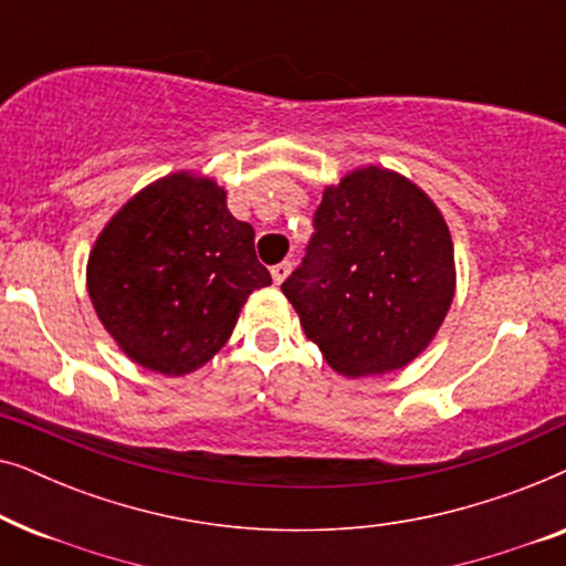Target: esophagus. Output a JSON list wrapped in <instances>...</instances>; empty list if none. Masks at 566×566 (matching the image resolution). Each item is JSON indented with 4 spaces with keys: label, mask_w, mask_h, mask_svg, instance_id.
<instances>
[{
    "label": "esophagus",
    "mask_w": 566,
    "mask_h": 566,
    "mask_svg": "<svg viewBox=\"0 0 566 566\" xmlns=\"http://www.w3.org/2000/svg\"><path fill=\"white\" fill-rule=\"evenodd\" d=\"M270 273H273V281H275V285H281L285 277L291 275V262L289 260H283V262H277V265L270 270Z\"/></svg>",
    "instance_id": "esophagus-1"
}]
</instances>
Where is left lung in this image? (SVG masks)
Listing matches in <instances>:
<instances>
[{
    "instance_id": "8db88e82",
    "label": "left lung",
    "mask_w": 566,
    "mask_h": 566,
    "mask_svg": "<svg viewBox=\"0 0 566 566\" xmlns=\"http://www.w3.org/2000/svg\"><path fill=\"white\" fill-rule=\"evenodd\" d=\"M304 265L281 289L306 337L347 378L428 350L455 296L453 239L420 185L366 165L327 185Z\"/></svg>"
}]
</instances>
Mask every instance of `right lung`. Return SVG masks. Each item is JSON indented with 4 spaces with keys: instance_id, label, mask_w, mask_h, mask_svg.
<instances>
[{
    "instance_id": "add662e5",
    "label": "right lung",
    "mask_w": 566,
    "mask_h": 566,
    "mask_svg": "<svg viewBox=\"0 0 566 566\" xmlns=\"http://www.w3.org/2000/svg\"><path fill=\"white\" fill-rule=\"evenodd\" d=\"M254 229L211 177L180 169L130 196L99 231L87 293L123 355L161 376L206 366L252 291L270 285Z\"/></svg>"
}]
</instances>
